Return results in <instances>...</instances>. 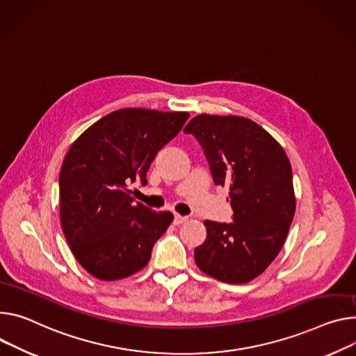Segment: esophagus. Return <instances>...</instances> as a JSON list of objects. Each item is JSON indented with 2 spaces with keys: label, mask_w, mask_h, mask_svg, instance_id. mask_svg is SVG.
<instances>
[{
  "label": "esophagus",
  "mask_w": 356,
  "mask_h": 356,
  "mask_svg": "<svg viewBox=\"0 0 356 356\" xmlns=\"http://www.w3.org/2000/svg\"><path fill=\"white\" fill-rule=\"evenodd\" d=\"M187 220H188V217H186V216L175 214V220H173V222H175L176 225H179V224H183V222H186Z\"/></svg>",
  "instance_id": "obj_1"
}]
</instances>
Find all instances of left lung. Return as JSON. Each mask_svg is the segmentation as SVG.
<instances>
[{
	"label": "left lung",
	"mask_w": 356,
	"mask_h": 356,
	"mask_svg": "<svg viewBox=\"0 0 356 356\" xmlns=\"http://www.w3.org/2000/svg\"><path fill=\"white\" fill-rule=\"evenodd\" d=\"M202 145L217 186H230L232 222L206 220L195 261L207 275L244 284L264 273L285 243L296 213L293 169L281 145L241 116L199 115L184 127Z\"/></svg>",
	"instance_id": "1"
}]
</instances>
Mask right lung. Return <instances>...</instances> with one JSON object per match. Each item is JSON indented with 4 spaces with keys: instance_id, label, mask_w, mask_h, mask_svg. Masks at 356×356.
Returning <instances> with one entry per match:
<instances>
[{
    "instance_id": "right-lung-1",
    "label": "right lung",
    "mask_w": 356,
    "mask_h": 356,
    "mask_svg": "<svg viewBox=\"0 0 356 356\" xmlns=\"http://www.w3.org/2000/svg\"><path fill=\"white\" fill-rule=\"evenodd\" d=\"M187 112L115 111L72 143L59 173L62 232L76 261L95 278L140 271L173 214L135 202L132 183H147L157 152L183 127Z\"/></svg>"
}]
</instances>
